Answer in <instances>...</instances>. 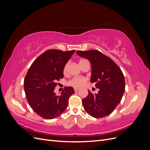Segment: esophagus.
Masks as SVG:
<instances>
[{
	"label": "esophagus",
	"mask_w": 150,
	"mask_h": 150,
	"mask_svg": "<svg viewBox=\"0 0 150 150\" xmlns=\"http://www.w3.org/2000/svg\"><path fill=\"white\" fill-rule=\"evenodd\" d=\"M74 89V91H75V92H77V91H79V88H75Z\"/></svg>",
	"instance_id": "34e87169"
}]
</instances>
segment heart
<instances>
[{
    "mask_svg": "<svg viewBox=\"0 0 150 150\" xmlns=\"http://www.w3.org/2000/svg\"><path fill=\"white\" fill-rule=\"evenodd\" d=\"M85 60H81L79 63L83 62ZM67 68H68V63H67V64L64 66V69H63V73L64 74L67 73ZM86 82V78H82V77H76V78H74L72 79H71L69 82H68V84L74 88H81L85 84Z\"/></svg>",
    "mask_w": 150,
    "mask_h": 150,
    "instance_id": "heart-1",
    "label": "heart"
}]
</instances>
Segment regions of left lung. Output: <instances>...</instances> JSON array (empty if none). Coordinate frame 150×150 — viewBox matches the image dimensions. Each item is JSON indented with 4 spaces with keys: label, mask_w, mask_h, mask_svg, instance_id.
Returning <instances> with one entry per match:
<instances>
[{
    "label": "left lung",
    "mask_w": 150,
    "mask_h": 150,
    "mask_svg": "<svg viewBox=\"0 0 150 150\" xmlns=\"http://www.w3.org/2000/svg\"><path fill=\"white\" fill-rule=\"evenodd\" d=\"M87 59L92 66L91 82L99 89L98 94L88 90L83 104L88 114L96 118L110 115L118 105L125 93V77L120 68L111 58L96 50L76 51Z\"/></svg>",
    "instance_id": "left-lung-1"
}]
</instances>
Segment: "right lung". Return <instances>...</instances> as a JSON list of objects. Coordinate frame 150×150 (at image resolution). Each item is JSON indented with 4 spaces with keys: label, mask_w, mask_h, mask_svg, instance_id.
I'll return each instance as SVG.
<instances>
[{
    "label": "right lung",
    "mask_w": 150,
    "mask_h": 150,
    "mask_svg": "<svg viewBox=\"0 0 150 150\" xmlns=\"http://www.w3.org/2000/svg\"><path fill=\"white\" fill-rule=\"evenodd\" d=\"M75 51L50 49L40 55L29 69L24 81L28 103L44 119L56 118L64 112L74 90L66 87L61 94L54 93L56 81L63 78V69Z\"/></svg>",
    "instance_id": "obj_1"
}]
</instances>
